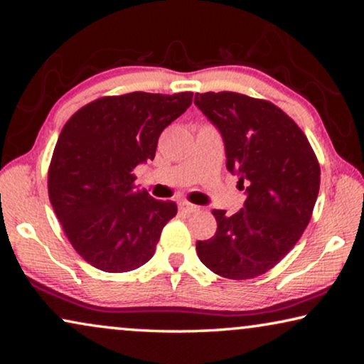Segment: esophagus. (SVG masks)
Here are the masks:
<instances>
[{"label":"esophagus","mask_w":364,"mask_h":364,"mask_svg":"<svg viewBox=\"0 0 364 364\" xmlns=\"http://www.w3.org/2000/svg\"><path fill=\"white\" fill-rule=\"evenodd\" d=\"M178 207H180V210L183 213H194V212L199 210V207L189 204V202H180V204H178Z\"/></svg>","instance_id":"obj_1"}]
</instances>
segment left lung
<instances>
[{
    "label": "left lung",
    "mask_w": 364,
    "mask_h": 364,
    "mask_svg": "<svg viewBox=\"0 0 364 364\" xmlns=\"http://www.w3.org/2000/svg\"><path fill=\"white\" fill-rule=\"evenodd\" d=\"M194 104L223 138L226 168L245 191L241 210H212L217 232L197 241L208 269L250 279L284 258L304 234L319 191V164L304 132L274 104L245 95L197 93Z\"/></svg>",
    "instance_id": "left-lung-1"
}]
</instances>
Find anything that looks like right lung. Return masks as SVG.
Here are the masks:
<instances>
[{
	"instance_id": "add662e5",
	"label": "right lung",
	"mask_w": 364,
	"mask_h": 364,
	"mask_svg": "<svg viewBox=\"0 0 364 364\" xmlns=\"http://www.w3.org/2000/svg\"><path fill=\"white\" fill-rule=\"evenodd\" d=\"M193 102V93L101 97L70 117L48 173L49 200L80 255L107 273L152 258L176 204L134 186L133 171L156 157L160 133Z\"/></svg>"
}]
</instances>
